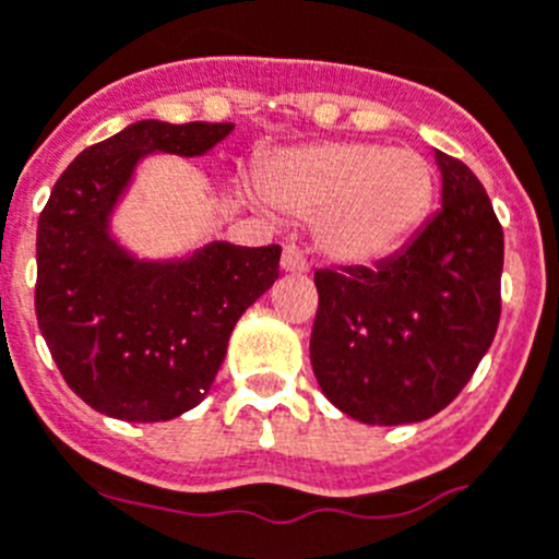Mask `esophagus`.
Instances as JSON below:
<instances>
[{
	"label": "esophagus",
	"instance_id": "esophagus-1",
	"mask_svg": "<svg viewBox=\"0 0 559 559\" xmlns=\"http://www.w3.org/2000/svg\"><path fill=\"white\" fill-rule=\"evenodd\" d=\"M280 265H283V271H288V274H305V271H307L305 254H301L296 246H285Z\"/></svg>",
	"mask_w": 559,
	"mask_h": 559
}]
</instances>
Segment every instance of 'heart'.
Segmentation results:
<instances>
[{
	"instance_id": "1",
	"label": "heart",
	"mask_w": 559,
	"mask_h": 559,
	"mask_svg": "<svg viewBox=\"0 0 559 559\" xmlns=\"http://www.w3.org/2000/svg\"><path fill=\"white\" fill-rule=\"evenodd\" d=\"M263 193L283 213L316 216V243L332 263L368 265L399 252L427 222L435 168L413 150L326 141L271 157Z\"/></svg>"
}]
</instances>
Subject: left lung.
I'll return each mask as SVG.
<instances>
[{
	"label": "left lung",
	"instance_id": "8db88e82",
	"mask_svg": "<svg viewBox=\"0 0 559 559\" xmlns=\"http://www.w3.org/2000/svg\"><path fill=\"white\" fill-rule=\"evenodd\" d=\"M440 210L373 269L316 271L310 362L324 396L362 424H416L452 404L493 343L504 233L483 182L435 150Z\"/></svg>",
	"mask_w": 559,
	"mask_h": 559
}]
</instances>
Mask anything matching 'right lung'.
Instances as JSON below:
<instances>
[{
    "label": "right lung",
    "instance_id": "right-lung-1",
    "mask_svg": "<svg viewBox=\"0 0 559 559\" xmlns=\"http://www.w3.org/2000/svg\"><path fill=\"white\" fill-rule=\"evenodd\" d=\"M233 124L135 121L76 155L38 218L35 316L71 391L121 421H168L207 396L235 324L280 276L283 249L213 240L138 260L110 216L152 152L199 157Z\"/></svg>",
    "mask_w": 559,
    "mask_h": 559
}]
</instances>
